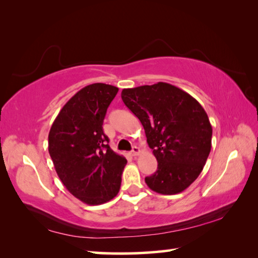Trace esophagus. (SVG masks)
Wrapping results in <instances>:
<instances>
[{"label":"esophagus","instance_id":"obj_1","mask_svg":"<svg viewBox=\"0 0 258 258\" xmlns=\"http://www.w3.org/2000/svg\"><path fill=\"white\" fill-rule=\"evenodd\" d=\"M139 154H140V148L137 147V146H134L132 148V151H131V155H132L133 157H135V156H138Z\"/></svg>","mask_w":258,"mask_h":258}]
</instances>
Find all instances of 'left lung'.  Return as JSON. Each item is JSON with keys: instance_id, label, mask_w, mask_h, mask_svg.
<instances>
[{"instance_id": "left-lung-1", "label": "left lung", "mask_w": 258, "mask_h": 258, "mask_svg": "<svg viewBox=\"0 0 258 258\" xmlns=\"http://www.w3.org/2000/svg\"><path fill=\"white\" fill-rule=\"evenodd\" d=\"M125 106L141 121L158 167L145 181L152 191L175 195L202 173L212 148V125L197 100L159 82L121 91Z\"/></svg>"}]
</instances>
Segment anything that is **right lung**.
<instances>
[{
    "mask_svg": "<svg viewBox=\"0 0 258 258\" xmlns=\"http://www.w3.org/2000/svg\"><path fill=\"white\" fill-rule=\"evenodd\" d=\"M118 87L94 83L61 109L49 133V154L61 182L87 205L116 197L127 160L113 152L103 133L107 109Z\"/></svg>",
    "mask_w": 258,
    "mask_h": 258,
    "instance_id": "obj_1",
    "label": "right lung"
}]
</instances>
